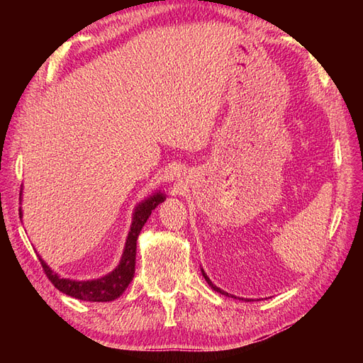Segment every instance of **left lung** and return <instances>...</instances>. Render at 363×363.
<instances>
[{
    "instance_id": "obj_1",
    "label": "left lung",
    "mask_w": 363,
    "mask_h": 363,
    "mask_svg": "<svg viewBox=\"0 0 363 363\" xmlns=\"http://www.w3.org/2000/svg\"><path fill=\"white\" fill-rule=\"evenodd\" d=\"M201 273H203V276H204V279H206V282L211 285V289H213L215 291H218V293H221V295H225V296H229V298H234V299H240V301H246V303H248V301H251V299H248V298H238V296H234V295H230V293H228V291H225V290H221L220 287H217V285L215 284H212V281L209 279V276H207L206 273H204V269L201 268Z\"/></svg>"
}]
</instances>
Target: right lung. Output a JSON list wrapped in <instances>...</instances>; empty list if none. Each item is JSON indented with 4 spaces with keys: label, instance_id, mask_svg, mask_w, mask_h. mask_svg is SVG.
<instances>
[{
    "label": "right lung",
    "instance_id": "add662e5",
    "mask_svg": "<svg viewBox=\"0 0 363 363\" xmlns=\"http://www.w3.org/2000/svg\"><path fill=\"white\" fill-rule=\"evenodd\" d=\"M21 196V194H20ZM167 195L162 190H156L152 195L145 198L143 201L138 203L133 213V223H130V229L126 237L125 250H123L121 259L118 265L115 267L111 273H107L98 279H89V281H74L68 279V277H60L54 269L46 264V262L38 256V260L45 269V274L52 282L54 287L59 291L65 293V295L81 299V301H90V303H107V301H113L123 295V291L128 289L135 273V251H137V238L140 235V230L145 226L146 220L150 218L151 212L156 207L165 201ZM20 217H23V212L20 209Z\"/></svg>",
    "mask_w": 363,
    "mask_h": 363
}]
</instances>
